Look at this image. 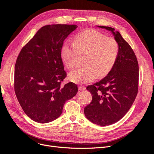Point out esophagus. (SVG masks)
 <instances>
[{"label":"esophagus","mask_w":154,"mask_h":154,"mask_svg":"<svg viewBox=\"0 0 154 154\" xmlns=\"http://www.w3.org/2000/svg\"><path fill=\"white\" fill-rule=\"evenodd\" d=\"M78 89H79V91H84V90H85L86 88L84 86H83V85H79L78 87Z\"/></svg>","instance_id":"obj_1"}]
</instances>
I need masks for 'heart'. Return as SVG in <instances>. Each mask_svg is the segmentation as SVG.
I'll list each match as a JSON object with an SVG mask.
<instances>
[{"label":"heart","mask_w":154,"mask_h":154,"mask_svg":"<svg viewBox=\"0 0 154 154\" xmlns=\"http://www.w3.org/2000/svg\"><path fill=\"white\" fill-rule=\"evenodd\" d=\"M119 44L114 38L95 30H88L78 34L74 43L67 41L63 45L61 57L68 69L76 63L79 54H87L85 63L69 74L72 82L85 83L92 82L97 77L104 76L112 69L119 55ZM98 73H97V72Z\"/></svg>","instance_id":"1"}]
</instances>
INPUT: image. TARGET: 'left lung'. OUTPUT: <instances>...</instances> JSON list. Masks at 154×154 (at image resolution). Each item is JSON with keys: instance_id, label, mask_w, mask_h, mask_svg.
Here are the masks:
<instances>
[{"instance_id": "left-lung-1", "label": "left lung", "mask_w": 154, "mask_h": 154, "mask_svg": "<svg viewBox=\"0 0 154 154\" xmlns=\"http://www.w3.org/2000/svg\"><path fill=\"white\" fill-rule=\"evenodd\" d=\"M97 26L110 31L119 47L112 69L101 80L87 87L92 100L85 107V115L92 123L105 126L119 121L133 104L138 89L139 67L133 50L118 31Z\"/></svg>"}]
</instances>
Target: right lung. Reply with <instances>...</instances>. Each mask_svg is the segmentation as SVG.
<instances>
[{
	"label": "right lung",
	"instance_id": "1",
	"mask_svg": "<svg viewBox=\"0 0 154 154\" xmlns=\"http://www.w3.org/2000/svg\"><path fill=\"white\" fill-rule=\"evenodd\" d=\"M76 25H48L41 28L21 50L14 68V91L25 114L39 123L59 117L63 105L75 96L78 87L68 83L61 57L64 40Z\"/></svg>",
	"mask_w": 154,
	"mask_h": 154
}]
</instances>
